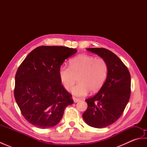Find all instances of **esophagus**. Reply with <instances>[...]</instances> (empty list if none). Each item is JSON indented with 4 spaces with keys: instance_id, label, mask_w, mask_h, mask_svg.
I'll list each match as a JSON object with an SVG mask.
<instances>
[{
    "instance_id": "1",
    "label": "esophagus",
    "mask_w": 147,
    "mask_h": 147,
    "mask_svg": "<svg viewBox=\"0 0 147 147\" xmlns=\"http://www.w3.org/2000/svg\"><path fill=\"white\" fill-rule=\"evenodd\" d=\"M73 100H74V102H75V103H76V102H78L80 100V99H79V98H75V97H73Z\"/></svg>"
}]
</instances>
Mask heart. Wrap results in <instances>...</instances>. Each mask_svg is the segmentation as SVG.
Segmentation results:
<instances>
[{"mask_svg":"<svg viewBox=\"0 0 147 147\" xmlns=\"http://www.w3.org/2000/svg\"><path fill=\"white\" fill-rule=\"evenodd\" d=\"M108 74V65L102 58H96L88 55H80L70 61V66L62 64L59 69V76L65 90H71L76 96H85L90 91L96 93L102 88Z\"/></svg>","mask_w":147,"mask_h":147,"instance_id":"b5f03b06","label":"heart"}]
</instances>
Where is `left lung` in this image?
<instances>
[{"label": "left lung", "mask_w": 147, "mask_h": 147, "mask_svg": "<svg viewBox=\"0 0 147 147\" xmlns=\"http://www.w3.org/2000/svg\"><path fill=\"white\" fill-rule=\"evenodd\" d=\"M88 51L104 59L108 65L105 83L96 94L86 99L88 108L83 117L89 126L102 128L121 117L131 95V76L128 69L113 52L104 48H89Z\"/></svg>", "instance_id": "obj_1"}]
</instances>
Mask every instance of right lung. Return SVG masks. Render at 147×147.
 Instances as JSON below:
<instances>
[{
	"label": "right lung",
	"instance_id": "1",
	"mask_svg": "<svg viewBox=\"0 0 147 147\" xmlns=\"http://www.w3.org/2000/svg\"><path fill=\"white\" fill-rule=\"evenodd\" d=\"M76 52L67 47H38L18 67L15 100L24 117L33 126L41 129L55 126L65 107L73 104L72 95L61 84L59 69Z\"/></svg>",
	"mask_w": 147,
	"mask_h": 147
}]
</instances>
